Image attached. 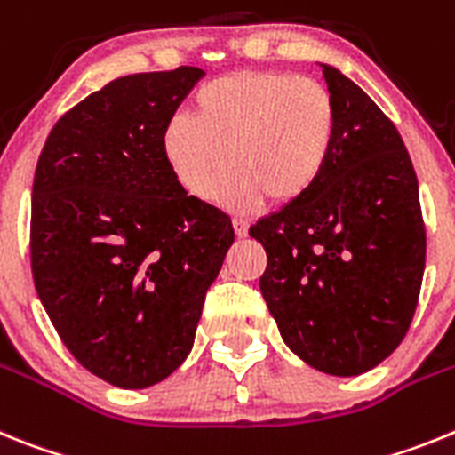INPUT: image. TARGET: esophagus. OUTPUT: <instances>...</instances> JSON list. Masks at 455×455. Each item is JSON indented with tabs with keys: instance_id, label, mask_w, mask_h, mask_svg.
Here are the masks:
<instances>
[{
	"instance_id": "obj_1",
	"label": "esophagus",
	"mask_w": 455,
	"mask_h": 455,
	"mask_svg": "<svg viewBox=\"0 0 455 455\" xmlns=\"http://www.w3.org/2000/svg\"><path fill=\"white\" fill-rule=\"evenodd\" d=\"M233 231L238 238H247V233H250V224L244 222V220H233Z\"/></svg>"
}]
</instances>
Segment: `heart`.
<instances>
[{
  "mask_svg": "<svg viewBox=\"0 0 455 455\" xmlns=\"http://www.w3.org/2000/svg\"><path fill=\"white\" fill-rule=\"evenodd\" d=\"M191 116H172L162 156L192 196L250 211L302 199L323 179L339 137V109L321 82L279 70H244L205 82Z\"/></svg>",
  "mask_w": 455,
  "mask_h": 455,
  "instance_id": "heart-1",
  "label": "heart"
}]
</instances>
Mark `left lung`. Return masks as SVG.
I'll return each instance as SVG.
<instances>
[{"instance_id": "8db88e82", "label": "left lung", "mask_w": 455, "mask_h": 455, "mask_svg": "<svg viewBox=\"0 0 455 455\" xmlns=\"http://www.w3.org/2000/svg\"><path fill=\"white\" fill-rule=\"evenodd\" d=\"M339 109L323 179L250 228L267 267L260 293L302 362L350 378L403 341L426 266L419 183L401 134L350 77L321 63Z\"/></svg>"}]
</instances>
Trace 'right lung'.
<instances>
[{
  "instance_id": "obj_1",
  "label": "right lung",
  "mask_w": 455,
  "mask_h": 455,
  "mask_svg": "<svg viewBox=\"0 0 455 455\" xmlns=\"http://www.w3.org/2000/svg\"><path fill=\"white\" fill-rule=\"evenodd\" d=\"M195 66L125 75L63 114L31 188V272L54 330L84 369L146 389L195 343L231 220L189 196L162 130L204 77Z\"/></svg>"
}]
</instances>
